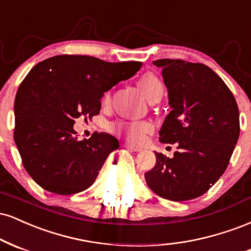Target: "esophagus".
<instances>
[{
    "label": "esophagus",
    "instance_id": "1",
    "mask_svg": "<svg viewBox=\"0 0 251 251\" xmlns=\"http://www.w3.org/2000/svg\"><path fill=\"white\" fill-rule=\"evenodd\" d=\"M126 148H128L129 150H131V151H136V152L142 151V148H141V147L135 146V144H131V143H126Z\"/></svg>",
    "mask_w": 251,
    "mask_h": 251
}]
</instances>
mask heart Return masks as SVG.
I'll use <instances>...</instances> for the list:
<instances>
[{"instance_id":"heart-1","label":"heart","mask_w":251,"mask_h":251,"mask_svg":"<svg viewBox=\"0 0 251 251\" xmlns=\"http://www.w3.org/2000/svg\"><path fill=\"white\" fill-rule=\"evenodd\" d=\"M138 87H140L141 91L143 95L147 97V100L150 96H152L156 93H161L164 91V87L162 84L161 79L155 75V74L147 73L144 74L142 77L138 81ZM110 100V95L105 94L103 96V103H108ZM110 129L115 132H125V134L129 135L132 140L135 141H143L148 134L152 131L154 126L150 122L147 121H142V122H129V123H117V125H113Z\"/></svg>"}]
</instances>
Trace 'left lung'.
<instances>
[{"mask_svg":"<svg viewBox=\"0 0 251 251\" xmlns=\"http://www.w3.org/2000/svg\"><path fill=\"white\" fill-rule=\"evenodd\" d=\"M162 68L172 111L160 130L162 143L177 144L169 158L155 152L156 164L144 174L154 193L170 201L203 195L228 167L240 136V114L223 79L202 63L154 61Z\"/></svg>","mask_w":251,"mask_h":251,"instance_id":"left-lung-1","label":"left lung"}]
</instances>
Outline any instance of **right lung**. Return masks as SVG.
<instances>
[{"instance_id":"1","label":"right lung","mask_w":251,"mask_h":251,"mask_svg":"<svg viewBox=\"0 0 251 251\" xmlns=\"http://www.w3.org/2000/svg\"><path fill=\"white\" fill-rule=\"evenodd\" d=\"M137 61L111 63L58 55L37 63L15 97L14 140L26 173L43 189L72 195L90 187L108 155L120 147L107 132L78 141L75 119H91L101 97L140 70Z\"/></svg>"}]
</instances>
